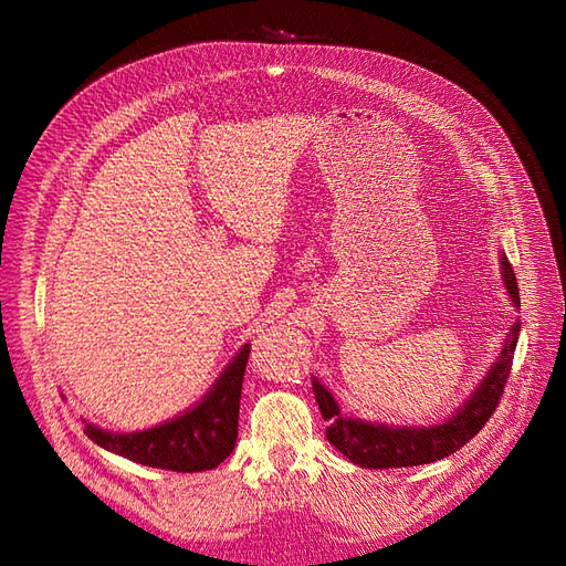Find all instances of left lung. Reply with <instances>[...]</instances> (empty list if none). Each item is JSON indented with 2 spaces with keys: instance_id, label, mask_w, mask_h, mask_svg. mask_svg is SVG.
<instances>
[{
  "instance_id": "8db88e82",
  "label": "left lung",
  "mask_w": 566,
  "mask_h": 566,
  "mask_svg": "<svg viewBox=\"0 0 566 566\" xmlns=\"http://www.w3.org/2000/svg\"><path fill=\"white\" fill-rule=\"evenodd\" d=\"M501 274L506 282V290L511 302L521 306L518 296V282H515L513 268L506 255H501ZM521 323H513L506 343H503L501 353L496 357L494 367L479 384L476 391L469 396L462 408H457L452 418L438 426H387V423H369V420L347 418L340 413L338 401L333 394L323 387L314 377V396L321 408L323 420H328L326 438L338 448L347 460L367 467V469H389V467H416L438 462L442 457L457 452L472 440L479 430L484 428L486 420L494 416L496 406L501 401V394L506 389V381L511 375L515 343H518Z\"/></svg>"
}]
</instances>
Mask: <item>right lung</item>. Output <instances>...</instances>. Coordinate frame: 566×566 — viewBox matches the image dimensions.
<instances>
[{"mask_svg": "<svg viewBox=\"0 0 566 566\" xmlns=\"http://www.w3.org/2000/svg\"><path fill=\"white\" fill-rule=\"evenodd\" d=\"M250 345L240 350L219 381L187 413L163 426L136 432H112L84 423V432L99 448L130 462L172 469V472H207L233 452L238 440V411Z\"/></svg>", "mask_w": 566, "mask_h": 566, "instance_id": "right-lung-1", "label": "right lung"}]
</instances>
